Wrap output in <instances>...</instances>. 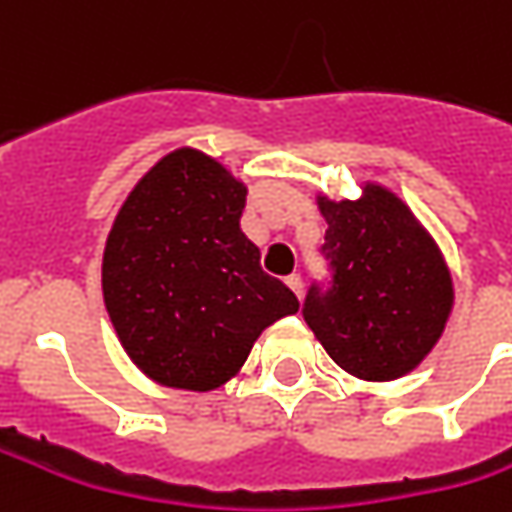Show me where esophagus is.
I'll use <instances>...</instances> for the list:
<instances>
[{"mask_svg": "<svg viewBox=\"0 0 512 512\" xmlns=\"http://www.w3.org/2000/svg\"><path fill=\"white\" fill-rule=\"evenodd\" d=\"M285 282H287V287L296 293V296H302V276H299V273H290Z\"/></svg>", "mask_w": 512, "mask_h": 512, "instance_id": "esophagus-1", "label": "esophagus"}]
</instances>
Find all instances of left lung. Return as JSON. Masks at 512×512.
<instances>
[{
	"mask_svg": "<svg viewBox=\"0 0 512 512\" xmlns=\"http://www.w3.org/2000/svg\"><path fill=\"white\" fill-rule=\"evenodd\" d=\"M330 285H310L305 322L327 356L364 382L419 367L439 342L453 279L430 233L396 193L364 185L362 199L319 196Z\"/></svg>",
	"mask_w": 512,
	"mask_h": 512,
	"instance_id": "left-lung-1",
	"label": "left lung"
}]
</instances>
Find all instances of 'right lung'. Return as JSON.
Instances as JSON below:
<instances>
[{"label":"right lung","mask_w":512,"mask_h":512,"mask_svg":"<svg viewBox=\"0 0 512 512\" xmlns=\"http://www.w3.org/2000/svg\"><path fill=\"white\" fill-rule=\"evenodd\" d=\"M247 187L202 150L159 159L110 227L102 293L116 336L153 382L213 390L299 299L242 233Z\"/></svg>","instance_id":"right-lung-1"}]
</instances>
